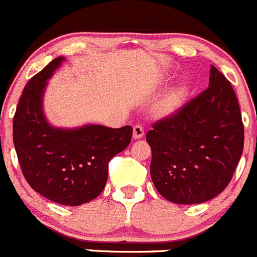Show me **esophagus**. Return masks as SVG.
<instances>
[{"label":"esophagus","mask_w":257,"mask_h":257,"mask_svg":"<svg viewBox=\"0 0 257 257\" xmlns=\"http://www.w3.org/2000/svg\"><path fill=\"white\" fill-rule=\"evenodd\" d=\"M145 136V129L142 125H134L133 128V138L134 140H140Z\"/></svg>","instance_id":"obj_1"}]
</instances>
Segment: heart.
<instances>
[{"mask_svg": "<svg viewBox=\"0 0 257 257\" xmlns=\"http://www.w3.org/2000/svg\"><path fill=\"white\" fill-rule=\"evenodd\" d=\"M173 106H174V98H170V100L168 101V107L172 108Z\"/></svg>", "mask_w": 257, "mask_h": 257, "instance_id": "1", "label": "heart"}]
</instances>
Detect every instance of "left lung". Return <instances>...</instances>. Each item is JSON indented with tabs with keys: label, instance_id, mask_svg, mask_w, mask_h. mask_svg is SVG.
Wrapping results in <instances>:
<instances>
[{
	"label": "left lung",
	"instance_id": "8db88e82",
	"mask_svg": "<svg viewBox=\"0 0 257 257\" xmlns=\"http://www.w3.org/2000/svg\"><path fill=\"white\" fill-rule=\"evenodd\" d=\"M241 110L229 80L211 65L209 87L159 120L147 132L157 192L170 202L192 205L225 189L243 150Z\"/></svg>",
	"mask_w": 257,
	"mask_h": 257
}]
</instances>
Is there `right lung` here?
<instances>
[{"label": "right lung", "mask_w": 257, "mask_h": 257, "mask_svg": "<svg viewBox=\"0 0 257 257\" xmlns=\"http://www.w3.org/2000/svg\"><path fill=\"white\" fill-rule=\"evenodd\" d=\"M64 60L56 57L27 83L14 115L13 137L29 186L54 202L78 206L102 192L108 163L128 147L133 129L98 124L73 129L51 125L43 114V94L47 80Z\"/></svg>", "instance_id": "obj_1"}]
</instances>
